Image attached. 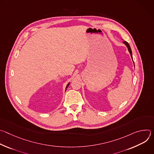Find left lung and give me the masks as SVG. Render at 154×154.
<instances>
[{
	"instance_id": "1",
	"label": "left lung",
	"mask_w": 154,
	"mask_h": 154,
	"mask_svg": "<svg viewBox=\"0 0 154 154\" xmlns=\"http://www.w3.org/2000/svg\"><path fill=\"white\" fill-rule=\"evenodd\" d=\"M123 42L125 44V45H126V46L127 47L128 50V51H129V52H130V55H131V58L133 59V57H132V52H131V48H130V45H128V43L127 41H124Z\"/></svg>"
}]
</instances>
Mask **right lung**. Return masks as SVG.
<instances>
[{
    "instance_id": "obj_1",
    "label": "right lung",
    "mask_w": 154,
    "mask_h": 154,
    "mask_svg": "<svg viewBox=\"0 0 154 154\" xmlns=\"http://www.w3.org/2000/svg\"><path fill=\"white\" fill-rule=\"evenodd\" d=\"M69 84H68V85H67V86H66V88H68V86H69Z\"/></svg>"
}]
</instances>
